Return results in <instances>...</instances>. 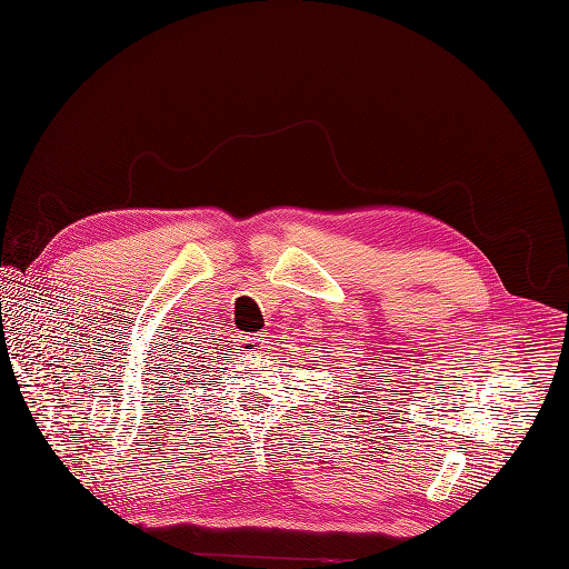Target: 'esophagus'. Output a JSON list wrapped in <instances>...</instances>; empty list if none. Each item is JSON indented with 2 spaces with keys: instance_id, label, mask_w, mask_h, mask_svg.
I'll use <instances>...</instances> for the list:
<instances>
[{
  "instance_id": "obj_1",
  "label": "esophagus",
  "mask_w": 569,
  "mask_h": 569,
  "mask_svg": "<svg viewBox=\"0 0 569 569\" xmlns=\"http://www.w3.org/2000/svg\"><path fill=\"white\" fill-rule=\"evenodd\" d=\"M242 345H244V349L249 351V353H263V349H267V335H244L242 337Z\"/></svg>"
}]
</instances>
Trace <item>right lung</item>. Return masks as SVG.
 <instances>
[{
	"instance_id": "add662e5",
	"label": "right lung",
	"mask_w": 569,
	"mask_h": 569,
	"mask_svg": "<svg viewBox=\"0 0 569 569\" xmlns=\"http://www.w3.org/2000/svg\"><path fill=\"white\" fill-rule=\"evenodd\" d=\"M220 351H222V349H220ZM206 353H208V351H206ZM201 359H203V356H201Z\"/></svg>"
}]
</instances>
